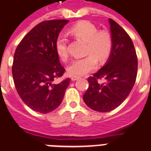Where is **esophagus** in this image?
<instances>
[{
    "mask_svg": "<svg viewBox=\"0 0 151 151\" xmlns=\"http://www.w3.org/2000/svg\"><path fill=\"white\" fill-rule=\"evenodd\" d=\"M78 78H80V77L78 76H73L72 78H71V79H72V81H76L78 80Z\"/></svg>",
    "mask_w": 151,
    "mask_h": 151,
    "instance_id": "34e87169",
    "label": "esophagus"
}]
</instances>
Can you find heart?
Listing matches in <instances>:
<instances>
[{
    "instance_id": "obj_1",
    "label": "heart",
    "mask_w": 151,
    "mask_h": 151,
    "mask_svg": "<svg viewBox=\"0 0 151 151\" xmlns=\"http://www.w3.org/2000/svg\"><path fill=\"white\" fill-rule=\"evenodd\" d=\"M69 33L86 42V54H88L86 57L75 60L68 66L67 71L72 76H81L86 75L96 68L97 60L102 63L110 56L113 41L109 32L99 31L95 24L88 20H82L73 25L69 29ZM56 50L62 60H68V41L65 37L61 35L58 37Z\"/></svg>"
}]
</instances>
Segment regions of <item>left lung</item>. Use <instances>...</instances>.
<instances>
[{"label": "left lung", "mask_w": 151, "mask_h": 151, "mask_svg": "<svg viewBox=\"0 0 151 151\" xmlns=\"http://www.w3.org/2000/svg\"><path fill=\"white\" fill-rule=\"evenodd\" d=\"M113 46L106 63L88 78L89 86L83 95L85 103L99 112L119 106L131 92L137 73V58L131 37L112 19H109ZM102 78L104 83L98 79Z\"/></svg>", "instance_id": "obj_1"}]
</instances>
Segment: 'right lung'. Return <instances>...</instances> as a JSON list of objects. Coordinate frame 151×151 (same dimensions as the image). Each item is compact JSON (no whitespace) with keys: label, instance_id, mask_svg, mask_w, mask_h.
Returning a JSON list of instances; mask_svg holds the SVG:
<instances>
[{"label":"right lung","instance_id":"1","mask_svg":"<svg viewBox=\"0 0 151 151\" xmlns=\"http://www.w3.org/2000/svg\"><path fill=\"white\" fill-rule=\"evenodd\" d=\"M68 20L42 21L24 37L14 53L12 66L18 95L37 112L46 114L60 106L69 78L52 84L65 72L59 60L56 42Z\"/></svg>","mask_w":151,"mask_h":151}]
</instances>
